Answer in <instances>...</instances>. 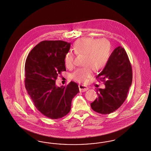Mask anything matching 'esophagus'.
<instances>
[{
    "label": "esophagus",
    "instance_id": "obj_1",
    "mask_svg": "<svg viewBox=\"0 0 151 151\" xmlns=\"http://www.w3.org/2000/svg\"><path fill=\"white\" fill-rule=\"evenodd\" d=\"M78 88H79V90L80 92H85L88 89V87H86V86L83 85H79Z\"/></svg>",
    "mask_w": 151,
    "mask_h": 151
}]
</instances>
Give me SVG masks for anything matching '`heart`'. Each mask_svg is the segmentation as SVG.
<instances>
[{"label": "heart", "instance_id": "obj_1", "mask_svg": "<svg viewBox=\"0 0 151 151\" xmlns=\"http://www.w3.org/2000/svg\"><path fill=\"white\" fill-rule=\"evenodd\" d=\"M77 55H84L83 68H77L71 75L73 80L84 83L93 75V70L99 71L106 66L109 59L110 45L106 39L83 38L76 42L73 47ZM75 56L72 52L66 53L64 62L66 68H72Z\"/></svg>", "mask_w": 151, "mask_h": 151}]
</instances>
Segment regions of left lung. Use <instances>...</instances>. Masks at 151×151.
Instances as JSON below:
<instances>
[{"mask_svg": "<svg viewBox=\"0 0 151 151\" xmlns=\"http://www.w3.org/2000/svg\"><path fill=\"white\" fill-rule=\"evenodd\" d=\"M132 68L127 53L122 46L116 47L103 70L96 78L103 81L105 88H98V98L91 103L95 111L108 114L118 109L127 98L132 83Z\"/></svg>", "mask_w": 151, "mask_h": 151, "instance_id": "1", "label": "left lung"}]
</instances>
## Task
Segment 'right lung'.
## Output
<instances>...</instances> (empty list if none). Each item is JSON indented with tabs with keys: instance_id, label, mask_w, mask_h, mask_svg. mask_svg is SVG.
Returning <instances> with one entry per match:
<instances>
[{
	"instance_id": "1",
	"label": "right lung",
	"mask_w": 151,
	"mask_h": 151,
	"mask_svg": "<svg viewBox=\"0 0 151 151\" xmlns=\"http://www.w3.org/2000/svg\"><path fill=\"white\" fill-rule=\"evenodd\" d=\"M70 46L63 41H43L29 53L25 63L28 94L37 110L52 119L68 114L72 100L79 92L73 81L61 87L55 83L58 75L66 71L64 57Z\"/></svg>"
}]
</instances>
